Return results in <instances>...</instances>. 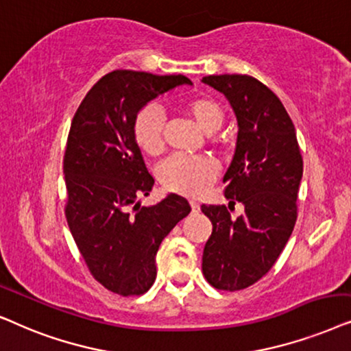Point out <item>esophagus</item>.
<instances>
[{
	"label": "esophagus",
	"instance_id": "34e87169",
	"mask_svg": "<svg viewBox=\"0 0 351 351\" xmlns=\"http://www.w3.org/2000/svg\"><path fill=\"white\" fill-rule=\"evenodd\" d=\"M191 208H193V212H199V204L195 202V200H191Z\"/></svg>",
	"mask_w": 351,
	"mask_h": 351
}]
</instances>
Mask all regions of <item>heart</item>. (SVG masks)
<instances>
[{
	"label": "heart",
	"mask_w": 351,
	"mask_h": 351,
	"mask_svg": "<svg viewBox=\"0 0 351 351\" xmlns=\"http://www.w3.org/2000/svg\"><path fill=\"white\" fill-rule=\"evenodd\" d=\"M183 110L205 133H213L221 127L224 110L218 101L207 96L191 97L183 102ZM133 136L139 149L147 156H158L165 146V119L157 106L143 107L134 117ZM218 175V165L210 157L173 156L162 163V184L171 193L200 195L207 191Z\"/></svg>",
	"instance_id": "1"
}]
</instances>
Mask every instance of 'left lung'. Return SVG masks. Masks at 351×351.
<instances>
[{"mask_svg":"<svg viewBox=\"0 0 351 351\" xmlns=\"http://www.w3.org/2000/svg\"><path fill=\"white\" fill-rule=\"evenodd\" d=\"M223 93L237 119V143L224 175V195L241 202L232 217L224 205L202 210L213 224L202 256V273L218 291H241L260 281L276 263L297 221L303 158L295 128L279 97L250 75L202 78Z\"/></svg>","mask_w":351,"mask_h":351,"instance_id":"obj_1","label":"left lung"}]
</instances>
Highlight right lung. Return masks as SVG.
Masks as SVG:
<instances>
[{"instance_id": "1", "label": "right lung", "mask_w": 351, "mask_h": 351, "mask_svg": "<svg viewBox=\"0 0 351 351\" xmlns=\"http://www.w3.org/2000/svg\"><path fill=\"white\" fill-rule=\"evenodd\" d=\"M184 75L114 70L88 91L75 112L64 154L65 218L91 276L121 297L141 295L156 281V255L189 202L170 194L152 207L154 178L133 136L134 117Z\"/></svg>"}]
</instances>
